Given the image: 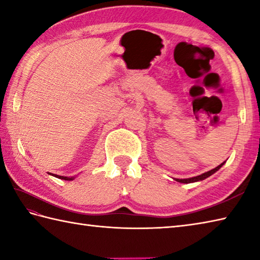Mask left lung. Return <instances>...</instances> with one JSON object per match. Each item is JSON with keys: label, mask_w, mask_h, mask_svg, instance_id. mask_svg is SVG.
<instances>
[{"label": "left lung", "mask_w": 260, "mask_h": 260, "mask_svg": "<svg viewBox=\"0 0 260 260\" xmlns=\"http://www.w3.org/2000/svg\"><path fill=\"white\" fill-rule=\"evenodd\" d=\"M223 164H224V162H223V163H221V164H220V165H218L217 168H214V169H212V170H210V171H208V172H206V173H202L201 175L194 176V178H190V179H175V181L180 182V183H193V182L202 181V180H204V179L209 178L210 175H212L213 173L217 172V171H218L220 168H221Z\"/></svg>", "instance_id": "obj_1"}]
</instances>
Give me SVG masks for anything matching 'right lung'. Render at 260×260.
<instances>
[{
  "label": "right lung",
  "mask_w": 260,
  "mask_h": 260,
  "mask_svg": "<svg viewBox=\"0 0 260 260\" xmlns=\"http://www.w3.org/2000/svg\"><path fill=\"white\" fill-rule=\"evenodd\" d=\"M52 175H54L56 176V178H58V179H61V180H66V181H71V180H74L75 178H73V176H60V175H57V174H52Z\"/></svg>",
  "instance_id": "1"
}]
</instances>
